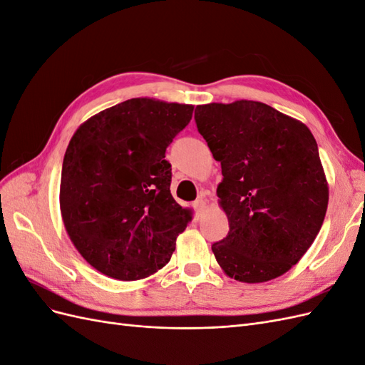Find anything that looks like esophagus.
Here are the masks:
<instances>
[{
    "mask_svg": "<svg viewBox=\"0 0 365 365\" xmlns=\"http://www.w3.org/2000/svg\"><path fill=\"white\" fill-rule=\"evenodd\" d=\"M193 207H195V210H196L197 213L204 212V208H205V200H202V197H200V200H196V201H195Z\"/></svg>",
    "mask_w": 365,
    "mask_h": 365,
    "instance_id": "esophagus-1",
    "label": "esophagus"
}]
</instances>
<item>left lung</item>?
<instances>
[{"label": "left lung", "instance_id": "8db88e82", "mask_svg": "<svg viewBox=\"0 0 365 365\" xmlns=\"http://www.w3.org/2000/svg\"><path fill=\"white\" fill-rule=\"evenodd\" d=\"M197 132L222 168L230 231L212 250L230 277L272 280L289 271L323 225L329 189L306 125L252 101L200 105Z\"/></svg>", "mask_w": 365, "mask_h": 365}]
</instances>
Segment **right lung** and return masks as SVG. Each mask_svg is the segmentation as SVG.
Wrapping results in <instances>:
<instances>
[{"label":"right lung","mask_w":365,"mask_h":365,"mask_svg":"<svg viewBox=\"0 0 365 365\" xmlns=\"http://www.w3.org/2000/svg\"><path fill=\"white\" fill-rule=\"evenodd\" d=\"M192 114V105L130 98L73 135L62 163V219L82 257L108 277L140 280L170 260L190 216L170 193L165 149Z\"/></svg>","instance_id":"1"}]
</instances>
